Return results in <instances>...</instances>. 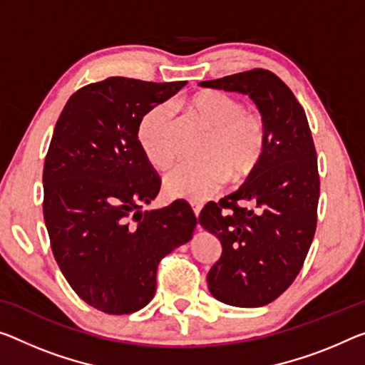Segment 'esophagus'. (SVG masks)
I'll return each instance as SVG.
<instances>
[{
  "label": "esophagus",
  "mask_w": 365,
  "mask_h": 365,
  "mask_svg": "<svg viewBox=\"0 0 365 365\" xmlns=\"http://www.w3.org/2000/svg\"><path fill=\"white\" fill-rule=\"evenodd\" d=\"M190 205H192V210H194L195 217H199V214H200V209H202V205H200V204H197V202H190Z\"/></svg>",
  "instance_id": "esophagus-1"
}]
</instances>
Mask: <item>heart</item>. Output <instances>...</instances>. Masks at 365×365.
I'll use <instances>...</instances> for the list:
<instances>
[{"label": "heart", "mask_w": 365, "mask_h": 365, "mask_svg": "<svg viewBox=\"0 0 365 365\" xmlns=\"http://www.w3.org/2000/svg\"><path fill=\"white\" fill-rule=\"evenodd\" d=\"M187 109L207 130L202 163L181 165L165 178L170 195L189 200H204L223 184L243 181L256 171L267 145V124L257 109L243 108L240 99L217 89H205L189 99ZM173 109L168 104L151 108L138 125V140L148 160L158 168L175 161L171 143Z\"/></svg>", "instance_id": "b5f03b06"}]
</instances>
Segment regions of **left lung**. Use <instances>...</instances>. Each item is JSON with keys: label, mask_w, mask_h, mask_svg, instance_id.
I'll list each match as a JSON object with an SVG mask.
<instances>
[{"label": "left lung", "mask_w": 365, "mask_h": 365, "mask_svg": "<svg viewBox=\"0 0 365 365\" xmlns=\"http://www.w3.org/2000/svg\"><path fill=\"white\" fill-rule=\"evenodd\" d=\"M255 101L267 124L264 156L238 190L207 204L199 223L222 243L207 282L217 300L262 307L299 276L315 237L319 175L305 110L292 89L264 68L200 81Z\"/></svg>", "instance_id": "8db88e82"}]
</instances>
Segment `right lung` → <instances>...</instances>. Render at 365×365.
Listing matches in <instances>:
<instances>
[{
    "label": "right lung",
    "mask_w": 365,
    "mask_h": 365,
    "mask_svg": "<svg viewBox=\"0 0 365 365\" xmlns=\"http://www.w3.org/2000/svg\"><path fill=\"white\" fill-rule=\"evenodd\" d=\"M186 86L110 76L78 89L43 165V220L61 274L80 299L125 315L153 299L163 257L197 225L186 200L142 212L161 178L138 140L147 112Z\"/></svg>",
    "instance_id": "1"
}]
</instances>
